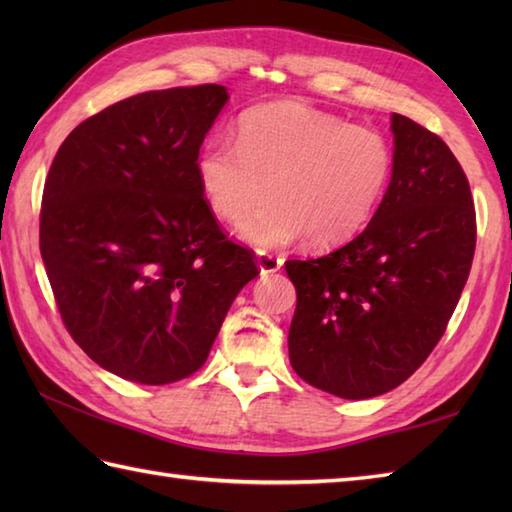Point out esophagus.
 Here are the masks:
<instances>
[{
  "label": "esophagus",
  "instance_id": "obj_1",
  "mask_svg": "<svg viewBox=\"0 0 512 512\" xmlns=\"http://www.w3.org/2000/svg\"><path fill=\"white\" fill-rule=\"evenodd\" d=\"M257 266H259V270H262V275H273V273H277V270H281V266H284V259L277 255H270V253H259Z\"/></svg>",
  "mask_w": 512,
  "mask_h": 512
}]
</instances>
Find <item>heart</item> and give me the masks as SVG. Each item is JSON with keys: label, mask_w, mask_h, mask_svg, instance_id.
<instances>
[{"label": "heart", "mask_w": 512, "mask_h": 512, "mask_svg": "<svg viewBox=\"0 0 512 512\" xmlns=\"http://www.w3.org/2000/svg\"><path fill=\"white\" fill-rule=\"evenodd\" d=\"M206 206L259 250L350 242L372 220L394 176V145L374 125L301 103H273L239 118L235 143L211 138L195 158Z\"/></svg>", "instance_id": "b5f03b06"}]
</instances>
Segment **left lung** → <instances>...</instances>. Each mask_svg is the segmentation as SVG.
<instances>
[{
	"mask_svg": "<svg viewBox=\"0 0 512 512\" xmlns=\"http://www.w3.org/2000/svg\"><path fill=\"white\" fill-rule=\"evenodd\" d=\"M394 176L372 222L319 259H290L297 288L290 365L347 400L380 394L416 372L458 306L475 253V209L447 143L391 114Z\"/></svg>",
	"mask_w": 512,
	"mask_h": 512,
	"instance_id": "left-lung-1",
	"label": "left lung"
}]
</instances>
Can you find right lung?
Here are the masks:
<instances>
[{
    "label": "right lung",
    "instance_id": "add662e5",
    "mask_svg": "<svg viewBox=\"0 0 512 512\" xmlns=\"http://www.w3.org/2000/svg\"><path fill=\"white\" fill-rule=\"evenodd\" d=\"M226 101L209 83L105 107L63 140L43 187L39 248L65 328L94 363L140 385L198 372L259 275L195 176Z\"/></svg>",
    "mask_w": 512,
    "mask_h": 512
}]
</instances>
